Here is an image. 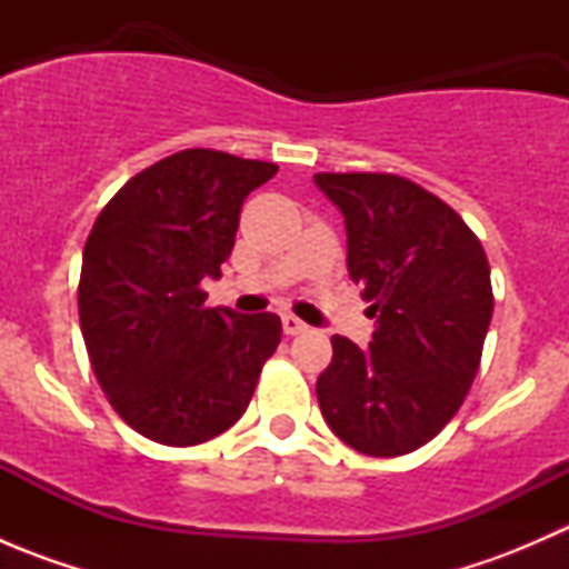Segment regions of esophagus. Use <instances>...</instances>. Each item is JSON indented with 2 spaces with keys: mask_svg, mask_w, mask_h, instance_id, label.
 <instances>
[{
  "mask_svg": "<svg viewBox=\"0 0 569 569\" xmlns=\"http://www.w3.org/2000/svg\"><path fill=\"white\" fill-rule=\"evenodd\" d=\"M308 330H311V327H308L302 319H297L295 313H286V317H283V332H286V336H302V332H308Z\"/></svg>",
  "mask_w": 569,
  "mask_h": 569,
  "instance_id": "1",
  "label": "esophagus"
}]
</instances>
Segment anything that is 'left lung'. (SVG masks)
Here are the masks:
<instances>
[{"label":"left lung","mask_w":569,"mask_h":569,"mask_svg":"<svg viewBox=\"0 0 569 569\" xmlns=\"http://www.w3.org/2000/svg\"><path fill=\"white\" fill-rule=\"evenodd\" d=\"M347 222L349 278L377 319L369 349L332 336L317 380L327 427L355 451L401 457L462 407L492 319L479 237L438 194L396 173H317Z\"/></svg>","instance_id":"1"}]
</instances>
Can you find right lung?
Returning a JSON list of instances; mask_svg holds the SVG:
<instances>
[{
  "label": "right lung",
  "mask_w": 569,
  "mask_h": 569,
  "mask_svg": "<svg viewBox=\"0 0 569 569\" xmlns=\"http://www.w3.org/2000/svg\"><path fill=\"white\" fill-rule=\"evenodd\" d=\"M278 164L187 148L123 183L82 252L79 325L109 405L142 438L198 446L248 410L280 343L274 313L206 308L244 198Z\"/></svg>",
  "instance_id": "right-lung-1"
}]
</instances>
